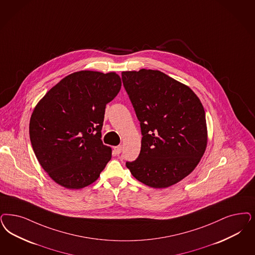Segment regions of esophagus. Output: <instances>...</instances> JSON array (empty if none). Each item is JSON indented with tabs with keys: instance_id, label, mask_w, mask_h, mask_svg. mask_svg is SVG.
<instances>
[{
	"instance_id": "34e87169",
	"label": "esophagus",
	"mask_w": 255,
	"mask_h": 255,
	"mask_svg": "<svg viewBox=\"0 0 255 255\" xmlns=\"http://www.w3.org/2000/svg\"><path fill=\"white\" fill-rule=\"evenodd\" d=\"M122 149H123L122 146H116V147H114L115 152H116L117 154H120V153L122 152Z\"/></svg>"
}]
</instances>
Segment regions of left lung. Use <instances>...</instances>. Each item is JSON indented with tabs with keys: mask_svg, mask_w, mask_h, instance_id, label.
<instances>
[{
	"mask_svg": "<svg viewBox=\"0 0 255 255\" xmlns=\"http://www.w3.org/2000/svg\"><path fill=\"white\" fill-rule=\"evenodd\" d=\"M122 75L143 135L138 157L126 167L150 187L175 185L193 171L207 147L202 104L191 88L159 70Z\"/></svg>",
	"mask_w": 255,
	"mask_h": 255,
	"instance_id": "8db88e82",
	"label": "left lung"
}]
</instances>
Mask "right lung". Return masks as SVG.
I'll use <instances>...</instances> for the list:
<instances>
[{"label": "right lung", "instance_id": "1", "mask_svg": "<svg viewBox=\"0 0 255 255\" xmlns=\"http://www.w3.org/2000/svg\"><path fill=\"white\" fill-rule=\"evenodd\" d=\"M122 80L116 72H73L37 103L29 133L40 166L68 189L94 183L112 156L103 144L106 106L118 95Z\"/></svg>", "mask_w": 255, "mask_h": 255}]
</instances>
